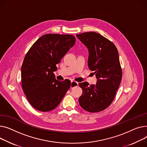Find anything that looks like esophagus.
<instances>
[{
    "label": "esophagus",
    "instance_id": "esophagus-1",
    "mask_svg": "<svg viewBox=\"0 0 147 147\" xmlns=\"http://www.w3.org/2000/svg\"><path fill=\"white\" fill-rule=\"evenodd\" d=\"M78 85V83L76 81H72L71 82V88H74L75 87H77V86Z\"/></svg>",
    "mask_w": 147,
    "mask_h": 147
}]
</instances>
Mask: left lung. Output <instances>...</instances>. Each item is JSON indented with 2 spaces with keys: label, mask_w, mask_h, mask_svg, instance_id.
I'll return each instance as SVG.
<instances>
[{
  "label": "left lung",
  "mask_w": 147,
  "mask_h": 147,
  "mask_svg": "<svg viewBox=\"0 0 147 147\" xmlns=\"http://www.w3.org/2000/svg\"><path fill=\"white\" fill-rule=\"evenodd\" d=\"M89 51L88 66L94 71L97 83L79 84L82 94L79 103L85 110L97 113L107 109L113 102L122 78L118 51L113 42L101 34L87 32L76 34Z\"/></svg>",
  "instance_id": "left-lung-1"
}]
</instances>
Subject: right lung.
Returning <instances> with one entry per match:
<instances>
[{"mask_svg": "<svg viewBox=\"0 0 147 147\" xmlns=\"http://www.w3.org/2000/svg\"><path fill=\"white\" fill-rule=\"evenodd\" d=\"M75 40L69 34H47L25 55L21 67L22 88L34 109L43 112L55 109L69 89L71 81L56 80L53 72Z\"/></svg>", "mask_w": 147, "mask_h": 147, "instance_id": "1", "label": "right lung"}]
</instances>
